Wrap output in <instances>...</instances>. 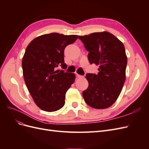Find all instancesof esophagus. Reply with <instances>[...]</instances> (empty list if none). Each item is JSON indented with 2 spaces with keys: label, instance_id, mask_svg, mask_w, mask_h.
<instances>
[{
  "label": "esophagus",
  "instance_id": "34e87169",
  "mask_svg": "<svg viewBox=\"0 0 149 149\" xmlns=\"http://www.w3.org/2000/svg\"><path fill=\"white\" fill-rule=\"evenodd\" d=\"M76 76H77V77H78V78H83V77H84L83 76L78 74H77V73H76Z\"/></svg>",
  "mask_w": 149,
  "mask_h": 149
}]
</instances>
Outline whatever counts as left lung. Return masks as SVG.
<instances>
[{
    "mask_svg": "<svg viewBox=\"0 0 149 149\" xmlns=\"http://www.w3.org/2000/svg\"><path fill=\"white\" fill-rule=\"evenodd\" d=\"M89 52L90 64L100 66L98 73H88V88L83 92L86 103L94 109H106L117 100L125 81L127 60L123 43L107 31L78 36Z\"/></svg>",
    "mask_w": 149,
    "mask_h": 149,
    "instance_id": "8db88e82",
    "label": "left lung"
}]
</instances>
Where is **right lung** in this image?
<instances>
[{
    "instance_id": "add662e5",
    "label": "right lung",
    "mask_w": 149,
    "mask_h": 149,
    "mask_svg": "<svg viewBox=\"0 0 149 149\" xmlns=\"http://www.w3.org/2000/svg\"><path fill=\"white\" fill-rule=\"evenodd\" d=\"M78 35L52 33L40 36L26 47L22 66L25 83L34 102L42 110L53 112L65 105V94L75 79L66 69L64 50Z\"/></svg>"
}]
</instances>
